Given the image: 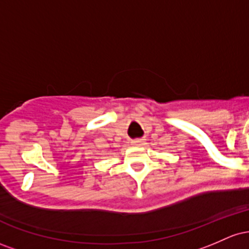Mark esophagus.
Returning <instances> with one entry per match:
<instances>
[{
    "mask_svg": "<svg viewBox=\"0 0 249 249\" xmlns=\"http://www.w3.org/2000/svg\"><path fill=\"white\" fill-rule=\"evenodd\" d=\"M145 144V139H134V141H132V145L133 146H142V145Z\"/></svg>",
    "mask_w": 249,
    "mask_h": 249,
    "instance_id": "1",
    "label": "esophagus"
}]
</instances>
